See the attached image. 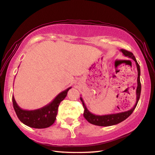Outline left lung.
Masks as SVG:
<instances>
[{
    "label": "left lung",
    "instance_id": "left-lung-1",
    "mask_svg": "<svg viewBox=\"0 0 155 155\" xmlns=\"http://www.w3.org/2000/svg\"><path fill=\"white\" fill-rule=\"evenodd\" d=\"M120 51L123 54V55L124 56H127L128 58H130L134 60V61L135 62V64H136V67L137 69V86L136 88V103H135V105L131 108V110L126 111V112L100 116V115H95L94 114L91 113L90 111L87 109V107H86L82 98L80 97V100L82 102L84 109V118L87 120L88 123L94 124V125L101 126V127H108V126L115 125V124H117L118 123H121V122H123V120H124L125 119L128 118L129 116L133 113V112H134L135 110V108L136 107L138 101H139L140 99V97L141 94L140 65L137 63V62L136 61V59H135V57L134 56V54L131 53V51L123 50V49H121Z\"/></svg>",
    "mask_w": 155,
    "mask_h": 155
}]
</instances>
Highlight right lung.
<instances>
[{
	"instance_id": "1",
	"label": "right lung",
	"mask_w": 155,
	"mask_h": 155,
	"mask_svg": "<svg viewBox=\"0 0 155 155\" xmlns=\"http://www.w3.org/2000/svg\"><path fill=\"white\" fill-rule=\"evenodd\" d=\"M70 88L71 87L68 88L59 93L50 104L45 106L34 110L21 109L19 107L14 97L13 96V108L20 120L26 126L35 129L47 128L52 125L55 122L60 103L66 97L67 92Z\"/></svg>"
}]
</instances>
